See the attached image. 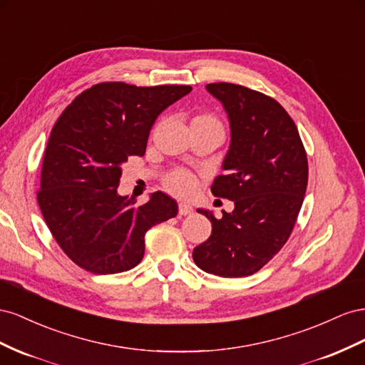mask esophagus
<instances>
[{
    "label": "esophagus",
    "instance_id": "obj_1",
    "mask_svg": "<svg viewBox=\"0 0 365 365\" xmlns=\"http://www.w3.org/2000/svg\"><path fill=\"white\" fill-rule=\"evenodd\" d=\"M179 214L180 215H190V214H192V206L188 205V203L180 202L179 203Z\"/></svg>",
    "mask_w": 365,
    "mask_h": 365
}]
</instances>
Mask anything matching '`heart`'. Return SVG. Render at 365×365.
Returning <instances> with one entry per match:
<instances>
[{
    "label": "heart",
    "mask_w": 365,
    "mask_h": 365,
    "mask_svg": "<svg viewBox=\"0 0 365 365\" xmlns=\"http://www.w3.org/2000/svg\"><path fill=\"white\" fill-rule=\"evenodd\" d=\"M192 123H218L217 119L211 114H197L192 119ZM163 185L165 188L170 192L180 195V197H188L191 195L197 188V179L195 175L186 170H173L163 177Z\"/></svg>",
    "instance_id": "b5f03b06"
}]
</instances>
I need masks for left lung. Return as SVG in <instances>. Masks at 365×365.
<instances>
[{
    "label": "left lung",
    "instance_id": "left-lung-1",
    "mask_svg": "<svg viewBox=\"0 0 365 365\" xmlns=\"http://www.w3.org/2000/svg\"><path fill=\"white\" fill-rule=\"evenodd\" d=\"M206 90L223 103L231 125L225 175L212 194L232 200V212L212 223L194 247V263L207 274L234 278L258 272L279 252L295 226L307 188V155L297 125L279 103L243 86L217 82Z\"/></svg>",
    "mask_w": 365,
    "mask_h": 365
}]
</instances>
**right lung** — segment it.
Returning a JSON list of instances; mask_svg holds the SVG:
<instances>
[{
	"label": "right lung",
	"instance_id": "right-lung-1",
	"mask_svg": "<svg viewBox=\"0 0 365 365\" xmlns=\"http://www.w3.org/2000/svg\"><path fill=\"white\" fill-rule=\"evenodd\" d=\"M190 86L136 87L101 82L82 91L51 128L41 170L38 205L62 251L91 274L138 266L145 232L177 215L160 191L136 205L119 195L122 165L143 155L153 123Z\"/></svg>",
	"mask_w": 365,
	"mask_h": 365
}]
</instances>
